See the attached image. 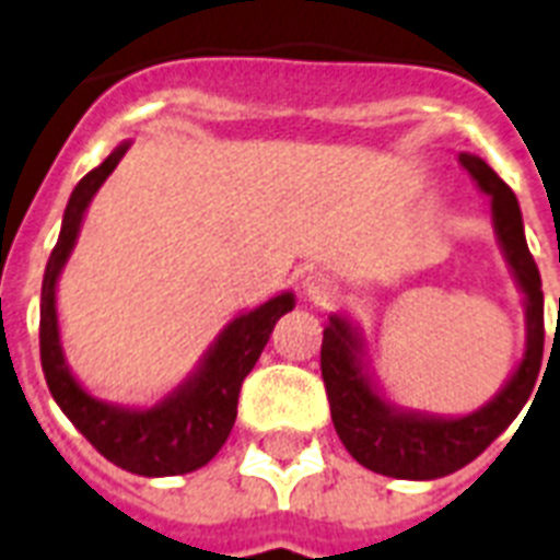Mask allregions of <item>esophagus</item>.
<instances>
[{"instance_id":"obj_1","label":"esophagus","mask_w":560,"mask_h":560,"mask_svg":"<svg viewBox=\"0 0 560 560\" xmlns=\"http://www.w3.org/2000/svg\"><path fill=\"white\" fill-rule=\"evenodd\" d=\"M303 294H306L308 301H315V303L332 301L335 283L326 275H320V271H312V275L303 277Z\"/></svg>"}]
</instances>
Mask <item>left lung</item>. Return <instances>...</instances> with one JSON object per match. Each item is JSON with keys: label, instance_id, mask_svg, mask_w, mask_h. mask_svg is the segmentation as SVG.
I'll list each match as a JSON object with an SVG mask.
<instances>
[{"label": "left lung", "instance_id": "left-lung-1", "mask_svg": "<svg viewBox=\"0 0 560 560\" xmlns=\"http://www.w3.org/2000/svg\"><path fill=\"white\" fill-rule=\"evenodd\" d=\"M459 164L491 199V222L526 308V350L506 384L465 416H440L393 405L375 384L364 335L343 315H329L320 347L329 410L343 448L358 463L396 480H436L477 459L514 422L535 390L544 358V292L523 236L521 205L512 187L480 159L463 153Z\"/></svg>", "mask_w": 560, "mask_h": 560}]
</instances>
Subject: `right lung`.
I'll return each mask as SVG.
<instances>
[{
  "mask_svg": "<svg viewBox=\"0 0 560 560\" xmlns=\"http://www.w3.org/2000/svg\"><path fill=\"white\" fill-rule=\"evenodd\" d=\"M129 150V141L112 150L103 164L80 178L62 213L60 236L48 257L39 298V358L48 390L69 422L86 436L103 457L124 471L141 477H176L208 465L225 445L234 428L236 399L245 375L257 364L259 352L271 338V329L285 312L294 308V294L280 292L257 308L240 312L213 338L199 364L176 390L147 407L103 401L83 387L69 370L57 320V280L69 262L86 210Z\"/></svg>",
  "mask_w": 560,
  "mask_h": 560,
  "instance_id": "1",
  "label": "right lung"
}]
</instances>
